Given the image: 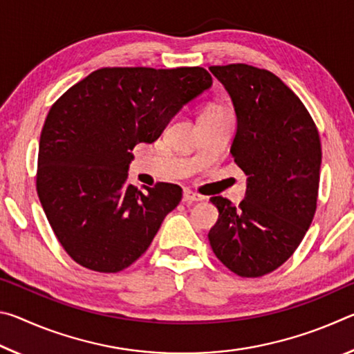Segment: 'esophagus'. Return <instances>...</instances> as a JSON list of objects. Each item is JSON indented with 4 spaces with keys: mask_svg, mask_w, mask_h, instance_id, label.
Instances as JSON below:
<instances>
[{
    "mask_svg": "<svg viewBox=\"0 0 354 354\" xmlns=\"http://www.w3.org/2000/svg\"><path fill=\"white\" fill-rule=\"evenodd\" d=\"M203 196H200L198 194H194L192 190H184L183 195V201L184 203H195V201H201Z\"/></svg>",
    "mask_w": 354,
    "mask_h": 354,
    "instance_id": "esophagus-1",
    "label": "esophagus"
}]
</instances>
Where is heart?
<instances>
[{
	"instance_id": "heart-1",
	"label": "heart",
	"mask_w": 354,
	"mask_h": 354,
	"mask_svg": "<svg viewBox=\"0 0 354 354\" xmlns=\"http://www.w3.org/2000/svg\"><path fill=\"white\" fill-rule=\"evenodd\" d=\"M220 112H223V111H221V107H218V106H214V104H211V106H207V107H205V111H203V113H201V115H207V113H220Z\"/></svg>"
}]
</instances>
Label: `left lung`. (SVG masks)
Listing matches in <instances>:
<instances>
[{"instance_id": "left-lung-1", "label": "left lung", "mask_w": 354, "mask_h": 354, "mask_svg": "<svg viewBox=\"0 0 354 354\" xmlns=\"http://www.w3.org/2000/svg\"><path fill=\"white\" fill-rule=\"evenodd\" d=\"M234 104V162L247 179L239 207L212 196L218 220L209 231L215 256L243 278L277 270L301 243L319 196L322 145L313 117L272 71L247 64L209 68Z\"/></svg>"}]
</instances>
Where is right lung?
<instances>
[{"label":"right lung","instance_id":"1","mask_svg":"<svg viewBox=\"0 0 354 354\" xmlns=\"http://www.w3.org/2000/svg\"><path fill=\"white\" fill-rule=\"evenodd\" d=\"M201 67H106L70 87L40 134L37 195L57 241L80 266L117 273L148 250L183 198L176 184L128 183L137 143H153L207 91Z\"/></svg>","mask_w":354,"mask_h":354}]
</instances>
